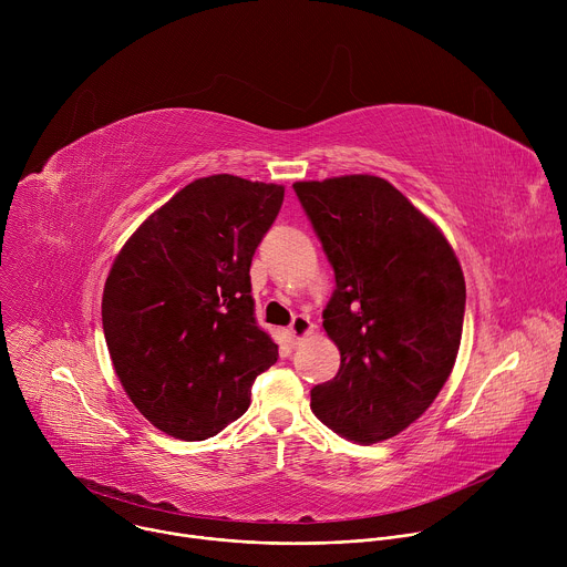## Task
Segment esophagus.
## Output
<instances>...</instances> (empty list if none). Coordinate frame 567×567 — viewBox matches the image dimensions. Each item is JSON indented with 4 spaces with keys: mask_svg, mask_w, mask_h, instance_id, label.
<instances>
[{
    "mask_svg": "<svg viewBox=\"0 0 567 567\" xmlns=\"http://www.w3.org/2000/svg\"><path fill=\"white\" fill-rule=\"evenodd\" d=\"M309 334H313V322L309 320V316H296L289 326V337L293 343H300L302 339H307Z\"/></svg>",
    "mask_w": 567,
    "mask_h": 567,
    "instance_id": "obj_1",
    "label": "esophagus"
}]
</instances>
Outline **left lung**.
Here are the masks:
<instances>
[{"label": "left lung", "mask_w": 567, "mask_h": 567, "mask_svg": "<svg viewBox=\"0 0 567 567\" xmlns=\"http://www.w3.org/2000/svg\"><path fill=\"white\" fill-rule=\"evenodd\" d=\"M293 190L337 276L322 328L341 368L311 390V411L350 442L390 440L429 411L453 372L462 267L440 226L381 177L296 182Z\"/></svg>", "instance_id": "left-lung-1"}]
</instances>
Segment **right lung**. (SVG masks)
<instances>
[{
    "label": "right lung",
    "instance_id": "add662e5",
    "mask_svg": "<svg viewBox=\"0 0 567 567\" xmlns=\"http://www.w3.org/2000/svg\"><path fill=\"white\" fill-rule=\"evenodd\" d=\"M285 186L210 175L156 208L123 245L103 291L114 372L136 411L186 442L247 413L278 359L256 326L251 260Z\"/></svg>",
    "mask_w": 567,
    "mask_h": 567
}]
</instances>
